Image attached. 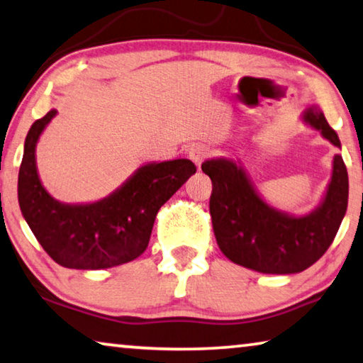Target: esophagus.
<instances>
[{"mask_svg": "<svg viewBox=\"0 0 363 363\" xmlns=\"http://www.w3.org/2000/svg\"><path fill=\"white\" fill-rule=\"evenodd\" d=\"M189 158H191L195 164L199 166L202 164V161L206 158V155H208V152H206V148L203 145H192L191 148H189Z\"/></svg>", "mask_w": 363, "mask_h": 363, "instance_id": "34e87169", "label": "esophagus"}]
</instances>
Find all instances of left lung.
<instances>
[{
  "instance_id": "left-lung-1",
  "label": "left lung",
  "mask_w": 363,
  "mask_h": 363,
  "mask_svg": "<svg viewBox=\"0 0 363 363\" xmlns=\"http://www.w3.org/2000/svg\"><path fill=\"white\" fill-rule=\"evenodd\" d=\"M301 119L341 148L318 105L307 106ZM202 171L213 184L210 213L218 247L233 263L258 273L292 274L312 267L331 245L346 215L349 177L341 155L333 158L331 179L320 203L306 215L269 205L240 160H205Z\"/></svg>"
}]
</instances>
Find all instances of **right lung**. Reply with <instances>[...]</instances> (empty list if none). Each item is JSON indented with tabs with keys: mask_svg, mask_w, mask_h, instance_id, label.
<instances>
[{
	"mask_svg": "<svg viewBox=\"0 0 363 363\" xmlns=\"http://www.w3.org/2000/svg\"><path fill=\"white\" fill-rule=\"evenodd\" d=\"M57 114L51 109L28 129L17 197L22 216L40 245L65 268L103 269L145 252L158 210L195 174L191 160L152 161L137 168L106 197L65 203L51 197L37 169V143Z\"/></svg>",
	"mask_w": 363,
	"mask_h": 363,
	"instance_id": "add662e5",
	"label": "right lung"
}]
</instances>
